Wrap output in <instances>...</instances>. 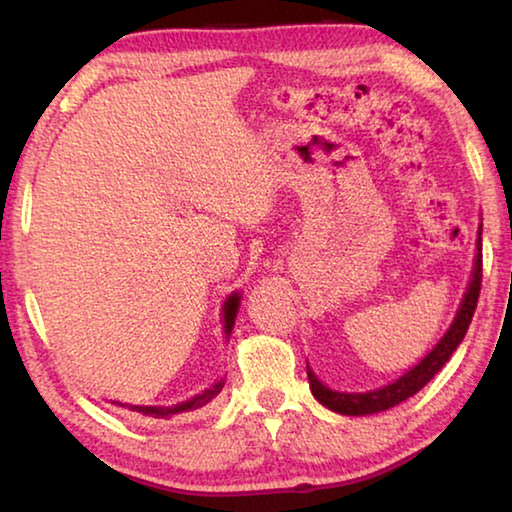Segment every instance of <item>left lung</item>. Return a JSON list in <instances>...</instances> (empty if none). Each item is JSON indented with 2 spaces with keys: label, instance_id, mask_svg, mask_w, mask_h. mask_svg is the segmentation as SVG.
Masks as SVG:
<instances>
[{
  "label": "left lung",
  "instance_id": "8db88e82",
  "mask_svg": "<svg viewBox=\"0 0 512 512\" xmlns=\"http://www.w3.org/2000/svg\"><path fill=\"white\" fill-rule=\"evenodd\" d=\"M476 248H479V253H476V259H474L472 282H470V289H467L465 298H463V305H461V309H458L452 327L447 329V334L443 336V339H440L436 348H433L427 354V357H424L418 363V366L411 368L404 377L393 381V384L379 388V391H370V393H339V391H332V388L320 384L314 372L307 368L309 386H311V393H314L316 400L320 404H325L327 409L336 411V413L368 415V413H379V411L391 409V406L409 400V397L418 393L420 388L427 386L429 381L433 379V375H438L440 368L445 366L449 357L454 354V350L458 348V345H461V341L465 339L467 327H470V323H472L476 302H479V293H481V277H483L481 230H479V244H476Z\"/></svg>",
  "mask_w": 512,
  "mask_h": 512
}]
</instances>
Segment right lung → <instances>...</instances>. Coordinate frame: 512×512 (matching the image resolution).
I'll return each instance as SVG.
<instances>
[{
  "label": "right lung",
  "mask_w": 512,
  "mask_h": 512,
  "mask_svg": "<svg viewBox=\"0 0 512 512\" xmlns=\"http://www.w3.org/2000/svg\"><path fill=\"white\" fill-rule=\"evenodd\" d=\"M237 309H239V296L237 293H232L228 298V302L223 305V316H225V334L232 332V325H235V318H237ZM223 388V381L219 384H214L212 388H207L201 395L192 397L189 402L183 404H176V406H169V409H162V406H126V404H117L121 409H128L133 413H140L144 418H173V415L178 413H189V411H196V409H203L205 404H210L216 395L221 393Z\"/></svg>",
  "instance_id": "right-lung-1"
}]
</instances>
